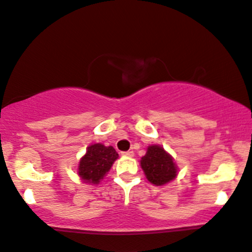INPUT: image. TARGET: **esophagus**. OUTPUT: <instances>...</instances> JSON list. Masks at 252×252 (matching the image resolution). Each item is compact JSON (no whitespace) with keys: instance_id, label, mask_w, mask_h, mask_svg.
<instances>
[{"instance_id":"34e87169","label":"esophagus","mask_w":252,"mask_h":252,"mask_svg":"<svg viewBox=\"0 0 252 252\" xmlns=\"http://www.w3.org/2000/svg\"><path fill=\"white\" fill-rule=\"evenodd\" d=\"M121 155L124 157H132L134 156V151H123V153H121Z\"/></svg>"}]
</instances>
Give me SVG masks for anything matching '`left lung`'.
<instances>
[{
  "label": "left lung",
  "mask_w": 252,
  "mask_h": 252,
  "mask_svg": "<svg viewBox=\"0 0 252 252\" xmlns=\"http://www.w3.org/2000/svg\"><path fill=\"white\" fill-rule=\"evenodd\" d=\"M141 166L150 183L164 186L176 178L177 165L174 158L160 145H149L147 154L142 157Z\"/></svg>",
  "instance_id": "8db88e82"
}]
</instances>
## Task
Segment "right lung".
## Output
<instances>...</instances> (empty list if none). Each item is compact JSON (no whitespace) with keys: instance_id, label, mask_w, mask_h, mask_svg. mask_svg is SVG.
I'll return each instance as SVG.
<instances>
[{"instance_id":"add662e5","label":"right lung","mask_w":252,"mask_h":252,"mask_svg":"<svg viewBox=\"0 0 252 252\" xmlns=\"http://www.w3.org/2000/svg\"><path fill=\"white\" fill-rule=\"evenodd\" d=\"M117 157L118 154L113 147H105L101 143L90 145L86 155L80 159L77 174L84 183L98 184L110 170Z\"/></svg>"}]
</instances>
